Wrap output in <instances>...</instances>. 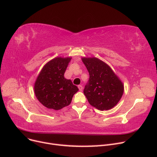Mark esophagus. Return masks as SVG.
I'll use <instances>...</instances> for the list:
<instances>
[{
    "instance_id": "1",
    "label": "esophagus",
    "mask_w": 157,
    "mask_h": 157,
    "mask_svg": "<svg viewBox=\"0 0 157 157\" xmlns=\"http://www.w3.org/2000/svg\"><path fill=\"white\" fill-rule=\"evenodd\" d=\"M78 88L79 91H82V85H78Z\"/></svg>"
}]
</instances>
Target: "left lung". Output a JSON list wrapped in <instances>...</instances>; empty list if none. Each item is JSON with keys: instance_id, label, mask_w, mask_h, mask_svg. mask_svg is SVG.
I'll use <instances>...</instances> for the list:
<instances>
[{"instance_id": "1", "label": "left lung", "mask_w": 157, "mask_h": 157, "mask_svg": "<svg viewBox=\"0 0 157 157\" xmlns=\"http://www.w3.org/2000/svg\"><path fill=\"white\" fill-rule=\"evenodd\" d=\"M89 73V80L84 89L90 105L100 111L115 107L124 92V86L108 65L96 58H83Z\"/></svg>"}]
</instances>
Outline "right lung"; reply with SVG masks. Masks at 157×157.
<instances>
[{"label": "right lung", "mask_w": 157, "mask_h": 157, "mask_svg": "<svg viewBox=\"0 0 157 157\" xmlns=\"http://www.w3.org/2000/svg\"><path fill=\"white\" fill-rule=\"evenodd\" d=\"M71 58H56L47 63L41 70L35 84L36 98L48 109L59 110L69 105L78 88L65 78L64 73Z\"/></svg>", "instance_id": "1"}]
</instances>
